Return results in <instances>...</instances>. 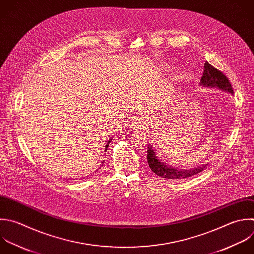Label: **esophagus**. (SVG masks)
I'll list each match as a JSON object with an SVG mask.
<instances>
[{"mask_svg": "<svg viewBox=\"0 0 254 254\" xmlns=\"http://www.w3.org/2000/svg\"><path fill=\"white\" fill-rule=\"evenodd\" d=\"M144 127H145V123H143L142 120L135 119L131 122V128L134 130H140V129H143Z\"/></svg>", "mask_w": 254, "mask_h": 254, "instance_id": "34e87169", "label": "esophagus"}]
</instances>
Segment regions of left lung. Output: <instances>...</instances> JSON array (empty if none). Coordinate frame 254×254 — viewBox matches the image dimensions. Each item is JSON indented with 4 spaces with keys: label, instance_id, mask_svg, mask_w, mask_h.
Here are the masks:
<instances>
[{
    "label": "left lung",
    "instance_id": "1",
    "mask_svg": "<svg viewBox=\"0 0 254 254\" xmlns=\"http://www.w3.org/2000/svg\"><path fill=\"white\" fill-rule=\"evenodd\" d=\"M204 70L202 73V77L200 79V85L203 87H210V88H218L220 90L229 92L233 94V90L228 78L218 69L214 68L210 65L207 62L204 63ZM147 161L149 164L150 169L158 176L166 179L172 180H181L187 179L189 177L197 175L198 173L202 172L204 169L207 168L208 164L201 165V167L197 168H190V169H177L171 166H168L165 162L161 161L159 157L156 155V152L153 146L149 145L147 150Z\"/></svg>",
    "mask_w": 254,
    "mask_h": 254
}]
</instances>
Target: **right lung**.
I'll return each mask as SVG.
<instances>
[{
	"label": "right lung",
	"mask_w": 254,
	"mask_h": 254,
	"mask_svg": "<svg viewBox=\"0 0 254 254\" xmlns=\"http://www.w3.org/2000/svg\"><path fill=\"white\" fill-rule=\"evenodd\" d=\"M111 140H112V139H110V140L107 142V144H106V146H105V149H104V152H106V150H107V148H108V146H109V143L111 142ZM103 163H104V161H103V162H101L100 166H102V165H103Z\"/></svg>",
	"instance_id": "right-lung-1"
}]
</instances>
